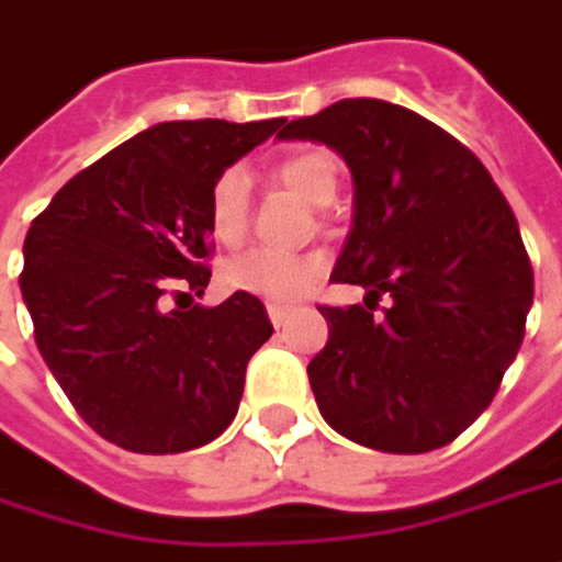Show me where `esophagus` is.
<instances>
[{"instance_id":"esophagus-1","label":"esophagus","mask_w":562,"mask_h":562,"mask_svg":"<svg viewBox=\"0 0 562 562\" xmlns=\"http://www.w3.org/2000/svg\"><path fill=\"white\" fill-rule=\"evenodd\" d=\"M267 314H270L273 327H282V324L292 317V312H289V308H282V305H267Z\"/></svg>"}]
</instances>
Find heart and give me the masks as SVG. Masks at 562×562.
<instances>
[{
	"mask_svg": "<svg viewBox=\"0 0 562 562\" xmlns=\"http://www.w3.org/2000/svg\"><path fill=\"white\" fill-rule=\"evenodd\" d=\"M273 178L308 206H327L337 196V161L321 149H299L273 165ZM250 187L241 168H225L210 190V232L218 245H238L248 232ZM324 260L317 254H273L245 250L222 263V285L267 302H295L321 277Z\"/></svg>",
	"mask_w": 562,
	"mask_h": 562,
	"instance_id": "heart-1",
	"label": "heart"
}]
</instances>
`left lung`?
Masks as SVG:
<instances>
[{"mask_svg":"<svg viewBox=\"0 0 562 562\" xmlns=\"http://www.w3.org/2000/svg\"><path fill=\"white\" fill-rule=\"evenodd\" d=\"M280 139L324 143L352 171V228L330 280L362 285L366 305H321L317 411L375 451L448 446L496 397L535 299L506 196L442 126L379 98L289 120Z\"/></svg>","mask_w":562,"mask_h":562,"instance_id":"obj_1","label":"left lung"}]
</instances>
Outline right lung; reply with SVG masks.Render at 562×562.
I'll return each mask as SVG.
<instances>
[{
	"label": "right lung",
	"mask_w": 562,
	"mask_h": 562,
	"mask_svg": "<svg viewBox=\"0 0 562 562\" xmlns=\"http://www.w3.org/2000/svg\"><path fill=\"white\" fill-rule=\"evenodd\" d=\"M282 123H155L79 171L31 222L21 295L34 340L101 439L178 454L235 419L245 369L273 324L245 292L193 305L213 277L206 210L215 178Z\"/></svg>",
	"instance_id": "1"
}]
</instances>
